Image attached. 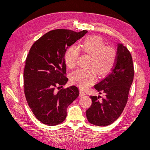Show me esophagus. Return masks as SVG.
<instances>
[{
	"instance_id": "1",
	"label": "esophagus",
	"mask_w": 150,
	"mask_h": 150,
	"mask_svg": "<svg viewBox=\"0 0 150 150\" xmlns=\"http://www.w3.org/2000/svg\"><path fill=\"white\" fill-rule=\"evenodd\" d=\"M85 95H86V93H84V91H83V90L79 91V96H85Z\"/></svg>"
}]
</instances>
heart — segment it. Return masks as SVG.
I'll use <instances>...</instances> for the list:
<instances>
[{"label": "heart", "instance_id": "1", "mask_svg": "<svg viewBox=\"0 0 150 150\" xmlns=\"http://www.w3.org/2000/svg\"><path fill=\"white\" fill-rule=\"evenodd\" d=\"M82 51L91 56L89 66L94 67L99 74L105 75L114 67L116 61L117 53L112 46H106L103 39L99 36H89L81 45ZM79 49L72 46L68 49L64 55L66 65L72 68L75 66L79 55ZM97 74L94 69H78L71 74L72 83L82 89H87L96 79Z\"/></svg>", "mask_w": 150, "mask_h": 150}]
</instances>
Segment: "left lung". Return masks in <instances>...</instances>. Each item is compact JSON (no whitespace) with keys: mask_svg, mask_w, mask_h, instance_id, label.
<instances>
[{"mask_svg":"<svg viewBox=\"0 0 150 150\" xmlns=\"http://www.w3.org/2000/svg\"><path fill=\"white\" fill-rule=\"evenodd\" d=\"M115 64L108 75L94 85L100 96H90L92 104L86 115L91 123L100 126L112 124L122 113L128 101L129 89L134 78L133 59L128 49L123 44H117Z\"/></svg>","mask_w":150,"mask_h":150,"instance_id":"left-lung-1","label":"left lung"}]
</instances>
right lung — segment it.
<instances>
[{"label":"right lung","instance_id":"1","mask_svg":"<svg viewBox=\"0 0 150 150\" xmlns=\"http://www.w3.org/2000/svg\"><path fill=\"white\" fill-rule=\"evenodd\" d=\"M87 33L86 30L78 33L68 29L51 30L30 49L24 72V92L32 111L43 124L54 126L62 122L68 106L79 96L76 86L57 93L55 88L68 81L64 75L66 50Z\"/></svg>","mask_w":150,"mask_h":150}]
</instances>
